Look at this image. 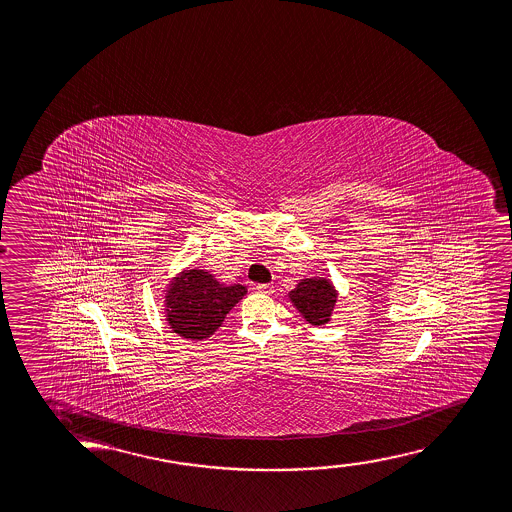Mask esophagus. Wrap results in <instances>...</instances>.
Returning <instances> with one entry per match:
<instances>
[{"label": "esophagus", "mask_w": 512, "mask_h": 512, "mask_svg": "<svg viewBox=\"0 0 512 512\" xmlns=\"http://www.w3.org/2000/svg\"><path fill=\"white\" fill-rule=\"evenodd\" d=\"M255 289L259 291V293L271 294L273 293V285L271 284H257L255 285Z\"/></svg>", "instance_id": "obj_1"}]
</instances>
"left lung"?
<instances>
[{
	"label": "left lung",
	"instance_id": "8db88e82",
	"mask_svg": "<svg viewBox=\"0 0 512 512\" xmlns=\"http://www.w3.org/2000/svg\"><path fill=\"white\" fill-rule=\"evenodd\" d=\"M289 300L305 321L321 327L330 321L336 307L337 291L327 278H303L289 293Z\"/></svg>",
	"mask_w": 512,
	"mask_h": 512
}]
</instances>
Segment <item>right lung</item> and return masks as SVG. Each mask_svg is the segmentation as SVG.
I'll list each match as a JSON object with an SVG mask.
<instances>
[{
  "label": "right lung",
  "mask_w": 512,
  "mask_h": 512,
  "mask_svg": "<svg viewBox=\"0 0 512 512\" xmlns=\"http://www.w3.org/2000/svg\"><path fill=\"white\" fill-rule=\"evenodd\" d=\"M246 287L219 284L209 271L185 269L166 291V321L178 336L203 341L212 336L235 303L243 300Z\"/></svg>",
  "instance_id": "right-lung-1"
}]
</instances>
